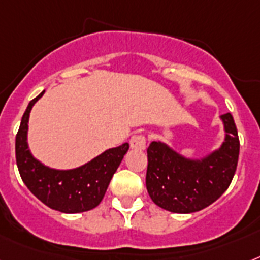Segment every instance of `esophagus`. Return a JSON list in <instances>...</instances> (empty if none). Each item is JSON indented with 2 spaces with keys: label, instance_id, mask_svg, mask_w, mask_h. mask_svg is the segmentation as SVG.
I'll use <instances>...</instances> for the list:
<instances>
[{
  "label": "esophagus",
  "instance_id": "obj_1",
  "mask_svg": "<svg viewBox=\"0 0 260 260\" xmlns=\"http://www.w3.org/2000/svg\"><path fill=\"white\" fill-rule=\"evenodd\" d=\"M129 145L135 150H143L147 147V137L144 135H134L131 137Z\"/></svg>",
  "mask_w": 260,
  "mask_h": 260
}]
</instances>
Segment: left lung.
Wrapping results in <instances>:
<instances>
[{
    "label": "left lung",
    "instance_id": "left-lung-1",
    "mask_svg": "<svg viewBox=\"0 0 260 260\" xmlns=\"http://www.w3.org/2000/svg\"><path fill=\"white\" fill-rule=\"evenodd\" d=\"M226 137L222 147L202 160H189L160 141L147 149V190L154 204L172 213L208 208L230 186L239 157V137L230 113L222 115Z\"/></svg>",
    "mask_w": 260,
    "mask_h": 260
}]
</instances>
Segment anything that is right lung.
I'll use <instances>...</instances> for the list:
<instances>
[{"label": "right lung", "mask_w": 260, "mask_h": 260, "mask_svg": "<svg viewBox=\"0 0 260 260\" xmlns=\"http://www.w3.org/2000/svg\"><path fill=\"white\" fill-rule=\"evenodd\" d=\"M32 99L23 113L15 136V160L21 178L39 201L62 213H82L96 208L102 202L110 181L119 168L129 144L106 150L92 161L71 171H56L36 160L27 147V123L32 106L39 98Z\"/></svg>", "instance_id": "obj_1"}]
</instances>
